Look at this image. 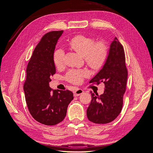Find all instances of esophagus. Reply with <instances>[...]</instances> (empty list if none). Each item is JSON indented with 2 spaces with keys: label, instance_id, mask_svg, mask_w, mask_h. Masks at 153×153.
Here are the masks:
<instances>
[{
  "label": "esophagus",
  "instance_id": "34e87169",
  "mask_svg": "<svg viewBox=\"0 0 153 153\" xmlns=\"http://www.w3.org/2000/svg\"><path fill=\"white\" fill-rule=\"evenodd\" d=\"M82 93H84V91H83L81 89H78L75 92H74V96H75V97L78 96H80V94H82Z\"/></svg>",
  "mask_w": 153,
  "mask_h": 153
}]
</instances>
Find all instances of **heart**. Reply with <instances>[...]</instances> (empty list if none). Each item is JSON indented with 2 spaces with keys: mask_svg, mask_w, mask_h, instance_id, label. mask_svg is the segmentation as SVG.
Instances as JSON below:
<instances>
[{
  "mask_svg": "<svg viewBox=\"0 0 153 153\" xmlns=\"http://www.w3.org/2000/svg\"><path fill=\"white\" fill-rule=\"evenodd\" d=\"M94 38L85 35L74 36L68 42V47L84 56L85 63L91 68L98 70L102 68L108 55V47L104 41H97ZM64 53L61 49L55 51L53 56L54 65L59 68L64 63ZM88 76L86 70H70L66 75V80L74 84H79L83 78Z\"/></svg>",
  "mask_w": 153,
  "mask_h": 153,
  "instance_id": "heart-1",
  "label": "heart"
}]
</instances>
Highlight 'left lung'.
Listing matches in <instances>:
<instances>
[{
	"mask_svg": "<svg viewBox=\"0 0 153 153\" xmlns=\"http://www.w3.org/2000/svg\"><path fill=\"white\" fill-rule=\"evenodd\" d=\"M127 78L124 48L117 38H115L103 68L90 81L96 85L101 82L105 84L103 94L91 92L92 100L87 110V116L90 121L106 124L117 118L123 108Z\"/></svg>",
	"mask_w": 153,
	"mask_h": 153,
	"instance_id": "1",
	"label": "left lung"
}]
</instances>
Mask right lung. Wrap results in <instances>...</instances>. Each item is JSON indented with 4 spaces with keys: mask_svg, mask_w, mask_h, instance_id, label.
<instances>
[{
    "mask_svg": "<svg viewBox=\"0 0 153 153\" xmlns=\"http://www.w3.org/2000/svg\"><path fill=\"white\" fill-rule=\"evenodd\" d=\"M63 30L45 34L36 47L27 64L24 84L27 107L36 121L53 126L66 117L68 106L73 99L69 90H53L49 87L55 73L53 56L55 45Z\"/></svg>",
    "mask_w": 153,
    "mask_h": 153,
    "instance_id": "right-lung-1",
    "label": "right lung"
}]
</instances>
